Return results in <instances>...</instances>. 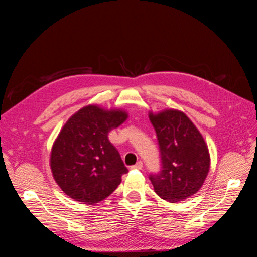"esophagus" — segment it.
I'll return each mask as SVG.
<instances>
[{
	"mask_svg": "<svg viewBox=\"0 0 257 257\" xmlns=\"http://www.w3.org/2000/svg\"><path fill=\"white\" fill-rule=\"evenodd\" d=\"M131 169H137V170H142L143 169V163L142 161H139L137 165H134L131 167Z\"/></svg>",
	"mask_w": 257,
	"mask_h": 257,
	"instance_id": "1",
	"label": "esophagus"
}]
</instances>
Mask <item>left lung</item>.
<instances>
[{
	"label": "left lung",
	"mask_w": 257,
	"mask_h": 257,
	"mask_svg": "<svg viewBox=\"0 0 257 257\" xmlns=\"http://www.w3.org/2000/svg\"><path fill=\"white\" fill-rule=\"evenodd\" d=\"M149 118L157 134L163 169L151 175L150 180L161 199L178 203L198 193L207 177L210 168L207 144L181 110H150Z\"/></svg>",
	"instance_id": "1"
}]
</instances>
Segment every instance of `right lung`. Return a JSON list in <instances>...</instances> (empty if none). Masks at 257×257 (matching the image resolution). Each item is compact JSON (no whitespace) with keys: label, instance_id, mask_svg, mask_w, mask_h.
Returning <instances> with one entry per match:
<instances>
[{"label":"right lung","instance_id":"1","mask_svg":"<svg viewBox=\"0 0 257 257\" xmlns=\"http://www.w3.org/2000/svg\"><path fill=\"white\" fill-rule=\"evenodd\" d=\"M127 118L124 109L89 104L66 120L50 155L53 178L66 196L94 205L115 191L128 170L108 133Z\"/></svg>","mask_w":257,"mask_h":257}]
</instances>
